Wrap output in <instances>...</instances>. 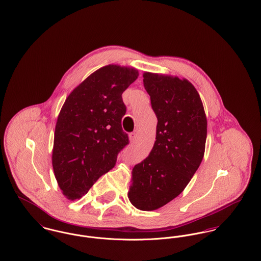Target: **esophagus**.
Listing matches in <instances>:
<instances>
[{"instance_id": "obj_1", "label": "esophagus", "mask_w": 261, "mask_h": 261, "mask_svg": "<svg viewBox=\"0 0 261 261\" xmlns=\"http://www.w3.org/2000/svg\"><path fill=\"white\" fill-rule=\"evenodd\" d=\"M129 137H130V140L134 142V141H136V139H137V133H131L129 135Z\"/></svg>"}]
</instances>
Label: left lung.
I'll return each instance as SVG.
<instances>
[{
    "label": "left lung",
    "mask_w": 261,
    "mask_h": 261,
    "mask_svg": "<svg viewBox=\"0 0 261 261\" xmlns=\"http://www.w3.org/2000/svg\"><path fill=\"white\" fill-rule=\"evenodd\" d=\"M143 83L157 116L156 141L132 171L128 192L141 211H154L178 197L201 165L206 117L195 86L177 76L144 72Z\"/></svg>",
    "instance_id": "left-lung-1"
}]
</instances>
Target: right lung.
Returning a JSON list of instances; mask_svg holds the SVG:
<instances>
[{
    "instance_id": "obj_1",
    "label": "right lung",
    "mask_w": 261,
    "mask_h": 261,
    "mask_svg": "<svg viewBox=\"0 0 261 261\" xmlns=\"http://www.w3.org/2000/svg\"><path fill=\"white\" fill-rule=\"evenodd\" d=\"M138 75L133 67L103 66L64 102L56 125L53 168L68 200L82 198L114 168L119 152L129 144L121 124L126 113L122 93Z\"/></svg>"
}]
</instances>
